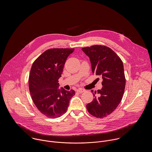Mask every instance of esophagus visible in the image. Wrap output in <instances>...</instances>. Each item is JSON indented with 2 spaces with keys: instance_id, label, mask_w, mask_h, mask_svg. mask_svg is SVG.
Instances as JSON below:
<instances>
[{
  "instance_id": "34e87169",
  "label": "esophagus",
  "mask_w": 152,
  "mask_h": 152,
  "mask_svg": "<svg viewBox=\"0 0 152 152\" xmlns=\"http://www.w3.org/2000/svg\"><path fill=\"white\" fill-rule=\"evenodd\" d=\"M77 92H78V93H83V92H85L86 90H85V89H82V88H80V89H77Z\"/></svg>"
}]
</instances>
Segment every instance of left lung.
<instances>
[{
    "mask_svg": "<svg viewBox=\"0 0 152 152\" xmlns=\"http://www.w3.org/2000/svg\"><path fill=\"white\" fill-rule=\"evenodd\" d=\"M82 50L91 61L93 74L102 77L101 89L98 95L88 104V112L96 118H102L112 113L121 102L126 84L124 64L120 57L110 48L105 45H94Z\"/></svg>",
    "mask_w": 152,
    "mask_h": 152,
    "instance_id": "1",
    "label": "left lung"
}]
</instances>
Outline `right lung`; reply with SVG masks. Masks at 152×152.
<instances>
[{"label":"right lung","mask_w":152,"mask_h":152,"mask_svg":"<svg viewBox=\"0 0 152 152\" xmlns=\"http://www.w3.org/2000/svg\"><path fill=\"white\" fill-rule=\"evenodd\" d=\"M74 48H51L43 53L33 63L28 87L32 100L39 110L50 118L65 113L75 91L58 89V79L68 56Z\"/></svg>","instance_id":"add662e5"}]
</instances>
